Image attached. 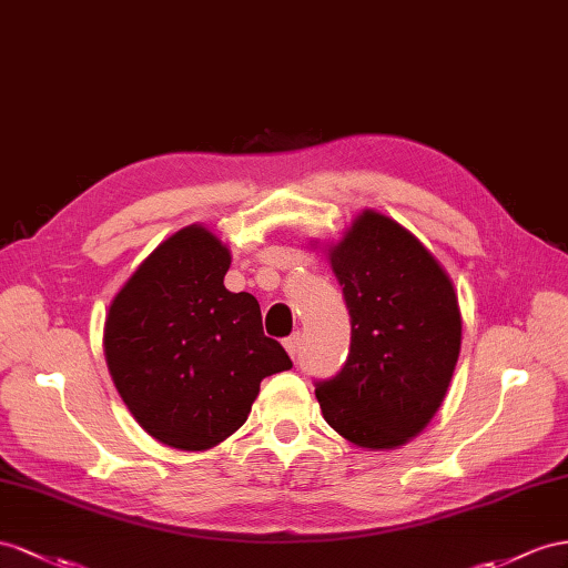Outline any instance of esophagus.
<instances>
[{
    "mask_svg": "<svg viewBox=\"0 0 568 568\" xmlns=\"http://www.w3.org/2000/svg\"><path fill=\"white\" fill-rule=\"evenodd\" d=\"M302 341H304V336H302V333H293V336H290V338H285V351H287V355L290 357H297V353H300V347H302Z\"/></svg>",
    "mask_w": 568,
    "mask_h": 568,
    "instance_id": "obj_1",
    "label": "esophagus"
}]
</instances>
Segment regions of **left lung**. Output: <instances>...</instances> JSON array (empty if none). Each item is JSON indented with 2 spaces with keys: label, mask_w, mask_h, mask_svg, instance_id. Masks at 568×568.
<instances>
[{
  "label": "left lung",
  "mask_w": 568,
  "mask_h": 568,
  "mask_svg": "<svg viewBox=\"0 0 568 568\" xmlns=\"http://www.w3.org/2000/svg\"><path fill=\"white\" fill-rule=\"evenodd\" d=\"M351 312L343 369L316 382L326 423L362 448H396L439 410L460 353L454 283L425 244L365 211L328 250Z\"/></svg>",
  "instance_id": "left-lung-1"
}]
</instances>
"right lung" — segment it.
<instances>
[{
    "label": "right lung",
    "mask_w": 568,
    "mask_h": 568,
    "mask_svg": "<svg viewBox=\"0 0 568 568\" xmlns=\"http://www.w3.org/2000/svg\"><path fill=\"white\" fill-rule=\"evenodd\" d=\"M227 268V246L189 225L143 261L105 318L108 369L129 413L180 450L227 439L250 417L261 379L293 367L264 336L256 297L223 285Z\"/></svg>",
    "instance_id": "1"
}]
</instances>
